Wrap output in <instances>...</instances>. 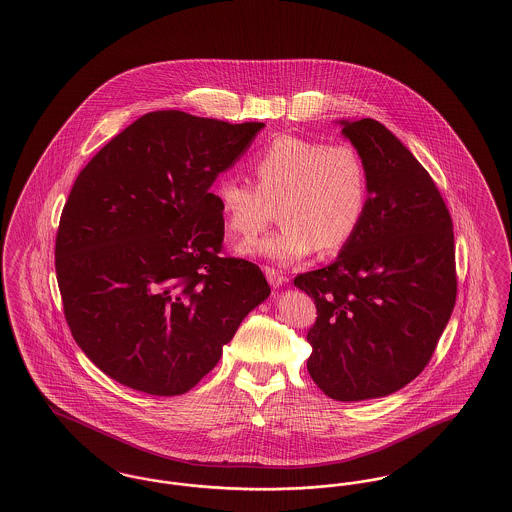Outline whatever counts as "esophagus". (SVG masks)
Returning a JSON list of instances; mask_svg holds the SVG:
<instances>
[{
    "mask_svg": "<svg viewBox=\"0 0 512 512\" xmlns=\"http://www.w3.org/2000/svg\"><path fill=\"white\" fill-rule=\"evenodd\" d=\"M266 280H268V284L272 287H282L286 284V276H282L278 270H274V268H266L265 270Z\"/></svg>",
    "mask_w": 512,
    "mask_h": 512,
    "instance_id": "1",
    "label": "esophagus"
}]
</instances>
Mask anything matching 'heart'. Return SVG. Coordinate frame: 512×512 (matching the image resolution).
I'll return each mask as SVG.
<instances>
[{
	"label": "heart",
	"mask_w": 512,
	"mask_h": 512,
	"mask_svg": "<svg viewBox=\"0 0 512 512\" xmlns=\"http://www.w3.org/2000/svg\"><path fill=\"white\" fill-rule=\"evenodd\" d=\"M255 186L225 177L213 186V200L234 238H251L278 207L280 230L240 246L247 257L291 265L316 247L335 253L362 225L368 205V171L350 144L280 135L249 164Z\"/></svg>",
	"instance_id": "heart-1"
}]
</instances>
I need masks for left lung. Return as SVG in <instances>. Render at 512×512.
Returning a JSON list of instances; mask_svg holds the SVG:
<instances>
[{"label":"left lung","instance_id":"left-lung-1","mask_svg":"<svg viewBox=\"0 0 512 512\" xmlns=\"http://www.w3.org/2000/svg\"><path fill=\"white\" fill-rule=\"evenodd\" d=\"M339 123L366 164V213L331 265L293 284L318 310L312 381L360 402L404 389L429 364L455 305V247L450 211L408 148L371 118Z\"/></svg>","mask_w":512,"mask_h":512}]
</instances>
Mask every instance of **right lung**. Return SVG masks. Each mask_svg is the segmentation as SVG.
I'll use <instances>...</instances> for the list:
<instances>
[{
    "mask_svg": "<svg viewBox=\"0 0 512 512\" xmlns=\"http://www.w3.org/2000/svg\"><path fill=\"white\" fill-rule=\"evenodd\" d=\"M263 127L148 112L78 175L57 280L72 337L114 381L184 394L270 295L259 266L219 257L225 221L209 192Z\"/></svg>",
    "mask_w": 512,
    "mask_h": 512,
    "instance_id": "right-lung-1",
    "label": "right lung"
}]
</instances>
